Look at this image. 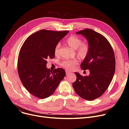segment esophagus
Here are the masks:
<instances>
[{
    "instance_id": "34e87169",
    "label": "esophagus",
    "mask_w": 129,
    "mask_h": 129,
    "mask_svg": "<svg viewBox=\"0 0 129 129\" xmlns=\"http://www.w3.org/2000/svg\"><path fill=\"white\" fill-rule=\"evenodd\" d=\"M65 72H66V73L67 75H69L70 74L72 73V72L70 71H69V70H65Z\"/></svg>"
}]
</instances>
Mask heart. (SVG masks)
<instances>
[{"instance_id":"obj_1","label":"heart","mask_w":129,"mask_h":129,"mask_svg":"<svg viewBox=\"0 0 129 129\" xmlns=\"http://www.w3.org/2000/svg\"><path fill=\"white\" fill-rule=\"evenodd\" d=\"M66 43L73 49H76V53L77 56L81 59L86 58L90 52V46L86 43H82V40L76 36H72L70 37L66 40ZM60 44L57 43L54 49V55L58 56L59 54ZM78 64L76 59H70L63 60L60 65L64 68L71 69L73 67Z\"/></svg>"}]
</instances>
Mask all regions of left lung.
I'll list each match as a JSON object with an SVG mask.
<instances>
[{"label":"left lung","instance_id":"obj_1","mask_svg":"<svg viewBox=\"0 0 129 129\" xmlns=\"http://www.w3.org/2000/svg\"><path fill=\"white\" fill-rule=\"evenodd\" d=\"M88 40L90 52L80 64L84 71L89 70L88 76L75 73L77 78L73 87L79 96L90 101L100 97L106 91L113 78L116 60L112 47L100 33L90 29L76 32Z\"/></svg>","mask_w":129,"mask_h":129}]
</instances>
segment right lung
Returning <instances> with one entry per match:
<instances>
[{"instance_id":"add662e5","label":"right lung","mask_w":129,"mask_h":129,"mask_svg":"<svg viewBox=\"0 0 129 129\" xmlns=\"http://www.w3.org/2000/svg\"><path fill=\"white\" fill-rule=\"evenodd\" d=\"M69 31L41 30L27 38L20 49L18 72L24 87L33 96L44 99L52 94L66 75L60 68H46L47 59L55 57L54 49Z\"/></svg>"}]
</instances>
